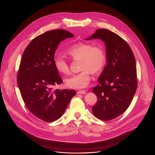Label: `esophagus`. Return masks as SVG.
Returning <instances> with one entry per match:
<instances>
[{"label":"esophagus","instance_id":"esophagus-1","mask_svg":"<svg viewBox=\"0 0 155 155\" xmlns=\"http://www.w3.org/2000/svg\"><path fill=\"white\" fill-rule=\"evenodd\" d=\"M77 94H86V91H84V90H82V91H78L77 92Z\"/></svg>","mask_w":155,"mask_h":155}]
</instances>
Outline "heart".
Listing matches in <instances>:
<instances>
[{
    "label": "heart",
    "instance_id": "obj_1",
    "mask_svg": "<svg viewBox=\"0 0 155 155\" xmlns=\"http://www.w3.org/2000/svg\"><path fill=\"white\" fill-rule=\"evenodd\" d=\"M66 54L74 60H81V73L66 79L68 87L74 89L86 87L90 83L91 72L96 73L100 71L106 61L105 51L98 45L90 43H78L68 48ZM54 65L57 70L63 74L70 72L68 61L63 57L54 59Z\"/></svg>",
    "mask_w": 155,
    "mask_h": 155
}]
</instances>
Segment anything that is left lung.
<instances>
[{
  "mask_svg": "<svg viewBox=\"0 0 155 155\" xmlns=\"http://www.w3.org/2000/svg\"><path fill=\"white\" fill-rule=\"evenodd\" d=\"M94 39L105 42L107 64L98 78L99 84L92 89L97 97L92 113L98 119L109 121L130 105L137 87L135 59L127 43L108 29H98L85 39Z\"/></svg>",
  "mask_w": 155,
  "mask_h": 155,
  "instance_id": "left-lung-1",
  "label": "left lung"
}]
</instances>
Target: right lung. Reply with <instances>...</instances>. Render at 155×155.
Masks as SVG:
<instances>
[{
	"label": "right lung",
	"instance_id": "obj_1",
	"mask_svg": "<svg viewBox=\"0 0 155 155\" xmlns=\"http://www.w3.org/2000/svg\"><path fill=\"white\" fill-rule=\"evenodd\" d=\"M64 29L45 32L34 38L25 50L17 84L27 108L45 122L58 119L64 113L74 90H54L63 81L54 65L55 53L64 39L73 38Z\"/></svg>",
	"mask_w": 155,
	"mask_h": 155
}]
</instances>
